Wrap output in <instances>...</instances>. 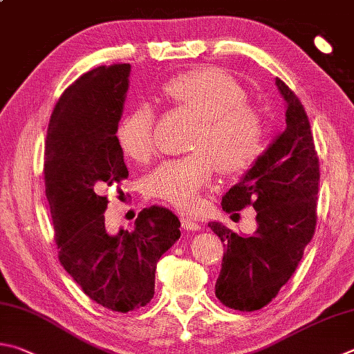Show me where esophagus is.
<instances>
[{"label": "esophagus", "instance_id": "obj_1", "mask_svg": "<svg viewBox=\"0 0 354 354\" xmlns=\"http://www.w3.org/2000/svg\"><path fill=\"white\" fill-rule=\"evenodd\" d=\"M181 226H183L185 230H192V232H194V230H199V229H201V226H199V224H198L196 221L190 220V218H185V216L181 218Z\"/></svg>", "mask_w": 354, "mask_h": 354}]
</instances>
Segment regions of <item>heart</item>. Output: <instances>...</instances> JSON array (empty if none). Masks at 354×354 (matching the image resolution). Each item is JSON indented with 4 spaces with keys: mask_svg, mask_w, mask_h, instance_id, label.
I'll return each instance as SVG.
<instances>
[{
    "mask_svg": "<svg viewBox=\"0 0 354 354\" xmlns=\"http://www.w3.org/2000/svg\"><path fill=\"white\" fill-rule=\"evenodd\" d=\"M164 94L178 108L198 118L190 138V155L165 160L145 178L144 190L175 207L192 212L201 203L218 167L223 175L246 170L260 155L263 125L259 113L246 104V91L232 77L215 68H198L173 77ZM122 153L147 164L156 153L155 114L140 106L115 130Z\"/></svg>",
    "mask_w": 354,
    "mask_h": 354,
    "instance_id": "heart-1",
    "label": "heart"
}]
</instances>
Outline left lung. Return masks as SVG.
Returning <instances> with one entry per match:
<instances>
[{
  "mask_svg": "<svg viewBox=\"0 0 354 354\" xmlns=\"http://www.w3.org/2000/svg\"><path fill=\"white\" fill-rule=\"evenodd\" d=\"M286 102V127L223 196V210L254 207L259 227L239 235L223 223L209 227L224 241L215 295L239 311L266 306L291 279L316 229L319 158L304 105L275 79Z\"/></svg>",
  "mask_w": 354,
  "mask_h": 354,
  "instance_id": "left-lung-1",
  "label": "left lung"
}]
</instances>
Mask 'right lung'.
I'll return each mask as SVG.
<instances>
[{"mask_svg": "<svg viewBox=\"0 0 354 354\" xmlns=\"http://www.w3.org/2000/svg\"><path fill=\"white\" fill-rule=\"evenodd\" d=\"M128 63L99 66L65 89L53 111L44 149V185L59 260L89 299L128 313L155 295L158 260L175 244L178 216L151 205L133 230L105 229L104 192L128 178L115 140L128 91Z\"/></svg>", "mask_w": 354, "mask_h": 354, "instance_id": "add662e5", "label": "right lung"}]
</instances>
